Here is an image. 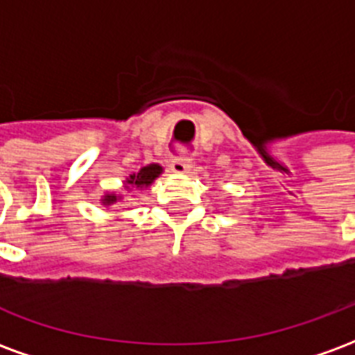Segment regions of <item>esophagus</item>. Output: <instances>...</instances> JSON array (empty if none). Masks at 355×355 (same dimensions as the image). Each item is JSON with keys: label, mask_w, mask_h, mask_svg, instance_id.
Instances as JSON below:
<instances>
[{"label": "esophagus", "mask_w": 355, "mask_h": 355, "mask_svg": "<svg viewBox=\"0 0 355 355\" xmlns=\"http://www.w3.org/2000/svg\"><path fill=\"white\" fill-rule=\"evenodd\" d=\"M171 169H173V173H177V175H186V173L192 171V159L186 157V155H178V157H175L171 162Z\"/></svg>", "instance_id": "1"}]
</instances>
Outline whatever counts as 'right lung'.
Wrapping results in <instances>:
<instances>
[{"mask_svg": "<svg viewBox=\"0 0 355 355\" xmlns=\"http://www.w3.org/2000/svg\"><path fill=\"white\" fill-rule=\"evenodd\" d=\"M159 173H162V167L154 163V165L142 167L137 175H131V178H129L127 182H129L131 186H137V188H144V186L152 184L155 178L159 177ZM102 201H104L106 205H110V203H116L117 196H106Z\"/></svg>", "mask_w": 355, "mask_h": 355, "instance_id": "add662e5", "label": "right lung"}]
</instances>
